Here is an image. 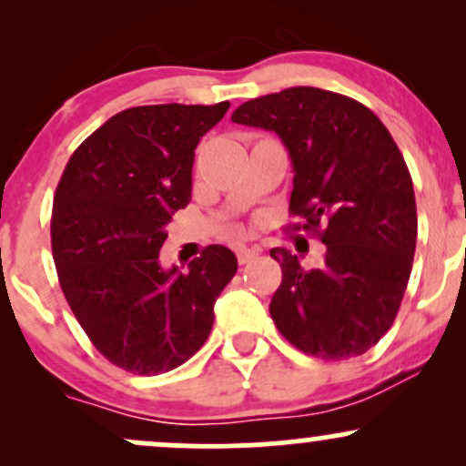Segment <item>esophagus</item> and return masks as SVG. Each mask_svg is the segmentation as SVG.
<instances>
[{
    "instance_id": "obj_1",
    "label": "esophagus",
    "mask_w": 466,
    "mask_h": 466,
    "mask_svg": "<svg viewBox=\"0 0 466 466\" xmlns=\"http://www.w3.org/2000/svg\"><path fill=\"white\" fill-rule=\"evenodd\" d=\"M258 254H260V249H258V248H240V249L237 251L238 263H240V265L249 263V260H254L256 256H258Z\"/></svg>"
}]
</instances>
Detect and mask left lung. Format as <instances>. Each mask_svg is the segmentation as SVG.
Listing matches in <instances>:
<instances>
[{"instance_id":"1","label":"left lung","mask_w":466,"mask_h":466,"mask_svg":"<svg viewBox=\"0 0 466 466\" xmlns=\"http://www.w3.org/2000/svg\"><path fill=\"white\" fill-rule=\"evenodd\" d=\"M232 120L280 137L293 166L289 210L302 221L293 228L326 245L319 269H302L285 248L269 251L282 267L269 304L278 330L322 360L363 355L397 318L419 234L397 142L368 106L318 87L248 100Z\"/></svg>"}]
</instances>
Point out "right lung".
Returning <instances> with one entry per match:
<instances>
[{
  "label": "right lung",
  "mask_w": 466,
  "mask_h": 466,
  "mask_svg": "<svg viewBox=\"0 0 466 466\" xmlns=\"http://www.w3.org/2000/svg\"><path fill=\"white\" fill-rule=\"evenodd\" d=\"M228 109L226 100L120 111L74 151L56 186L52 256L63 296L96 349L127 372L188 361L238 269L223 245L203 249L186 274L159 265L166 226L190 201L197 144Z\"/></svg>",
  "instance_id": "right-lung-1"
}]
</instances>
